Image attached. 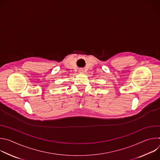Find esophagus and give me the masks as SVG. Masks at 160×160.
Listing matches in <instances>:
<instances>
[{"label": "esophagus", "mask_w": 160, "mask_h": 160, "mask_svg": "<svg viewBox=\"0 0 160 160\" xmlns=\"http://www.w3.org/2000/svg\"><path fill=\"white\" fill-rule=\"evenodd\" d=\"M78 71H79L80 73H83V68H80Z\"/></svg>", "instance_id": "obj_1"}]
</instances>
